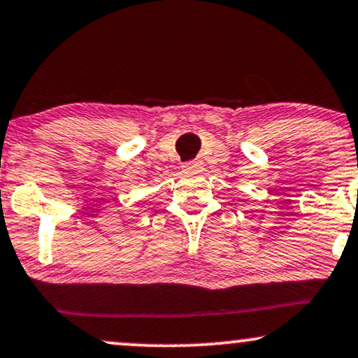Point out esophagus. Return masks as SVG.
I'll return each instance as SVG.
<instances>
[{
  "label": "esophagus",
  "mask_w": 358,
  "mask_h": 358,
  "mask_svg": "<svg viewBox=\"0 0 358 358\" xmlns=\"http://www.w3.org/2000/svg\"><path fill=\"white\" fill-rule=\"evenodd\" d=\"M201 170H203V163L201 162H188L183 165L185 173H198Z\"/></svg>",
  "instance_id": "esophagus-1"
}]
</instances>
